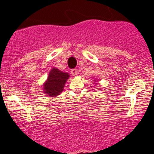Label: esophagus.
I'll list each match as a JSON object with an SVG mask.
<instances>
[{
  "label": "esophagus",
  "instance_id": "34e87169",
  "mask_svg": "<svg viewBox=\"0 0 154 154\" xmlns=\"http://www.w3.org/2000/svg\"><path fill=\"white\" fill-rule=\"evenodd\" d=\"M70 73H71L72 75H73V76H75L78 74V70L75 69V68H73V69L70 70Z\"/></svg>",
  "mask_w": 154,
  "mask_h": 154
}]
</instances>
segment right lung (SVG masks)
I'll list each match as a JSON object with an SVG mask.
<instances>
[{
  "label": "right lung",
  "instance_id": "right-lung-1",
  "mask_svg": "<svg viewBox=\"0 0 154 154\" xmlns=\"http://www.w3.org/2000/svg\"><path fill=\"white\" fill-rule=\"evenodd\" d=\"M68 78V73L60 71L57 68H53L50 70L48 80L44 84L45 93L51 97L60 94Z\"/></svg>",
  "mask_w": 154,
  "mask_h": 154
}]
</instances>
